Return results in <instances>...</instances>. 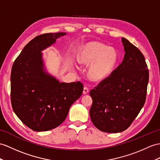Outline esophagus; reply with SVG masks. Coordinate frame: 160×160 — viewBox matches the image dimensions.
Segmentation results:
<instances>
[{"label":"esophagus","mask_w":160,"mask_h":160,"mask_svg":"<svg viewBox=\"0 0 160 160\" xmlns=\"http://www.w3.org/2000/svg\"><path fill=\"white\" fill-rule=\"evenodd\" d=\"M83 93V94H87V93H89V88L87 87H84Z\"/></svg>","instance_id":"esophagus-1"}]
</instances>
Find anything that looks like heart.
Returning <instances> with one entry per match:
<instances>
[{
	"mask_svg": "<svg viewBox=\"0 0 160 160\" xmlns=\"http://www.w3.org/2000/svg\"><path fill=\"white\" fill-rule=\"evenodd\" d=\"M118 55L112 48H107L98 42L85 45L79 53L78 60L83 65H89V75L92 79L102 80L111 73L118 62Z\"/></svg>",
	"mask_w": 160,
	"mask_h": 160,
	"instance_id": "obj_1",
	"label": "heart"
}]
</instances>
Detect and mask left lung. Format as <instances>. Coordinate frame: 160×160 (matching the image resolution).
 <instances>
[{
  "mask_svg": "<svg viewBox=\"0 0 160 160\" xmlns=\"http://www.w3.org/2000/svg\"><path fill=\"white\" fill-rule=\"evenodd\" d=\"M125 56L118 67L92 89V122L98 130L117 133L130 126L145 104L149 70L136 47L122 38Z\"/></svg>",
  "mask_w": 160,
  "mask_h": 160,
  "instance_id": "left-lung-1",
  "label": "left lung"
}]
</instances>
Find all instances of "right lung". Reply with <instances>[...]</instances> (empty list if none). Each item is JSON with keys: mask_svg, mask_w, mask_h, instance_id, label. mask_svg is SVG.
Wrapping results in <instances>:
<instances>
[{"mask_svg": "<svg viewBox=\"0 0 160 160\" xmlns=\"http://www.w3.org/2000/svg\"><path fill=\"white\" fill-rule=\"evenodd\" d=\"M65 34L46 33L34 37L24 47L11 69L13 110L34 131H48L59 126L83 93V85L80 81L60 83L43 71L41 51Z\"/></svg>", "mask_w": 160, "mask_h": 160, "instance_id": "obj_1", "label": "right lung"}]
</instances>
